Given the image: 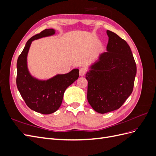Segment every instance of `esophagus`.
<instances>
[{"instance_id": "34e87169", "label": "esophagus", "mask_w": 156, "mask_h": 156, "mask_svg": "<svg viewBox=\"0 0 156 156\" xmlns=\"http://www.w3.org/2000/svg\"><path fill=\"white\" fill-rule=\"evenodd\" d=\"M86 72H87L86 69L81 68V69H79V75H80V76H84V75H85Z\"/></svg>"}]
</instances>
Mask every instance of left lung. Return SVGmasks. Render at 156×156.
Listing matches in <instances>:
<instances>
[{"instance_id":"8db88e82","label":"left lung","mask_w":156,"mask_h":156,"mask_svg":"<svg viewBox=\"0 0 156 156\" xmlns=\"http://www.w3.org/2000/svg\"><path fill=\"white\" fill-rule=\"evenodd\" d=\"M107 52L101 53L86 74L87 100L101 114L119 108L132 93L136 66L130 47L115 33L107 30Z\"/></svg>"}]
</instances>
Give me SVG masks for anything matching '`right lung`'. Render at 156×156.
I'll return each mask as SVG.
<instances>
[{
  "mask_svg": "<svg viewBox=\"0 0 156 156\" xmlns=\"http://www.w3.org/2000/svg\"><path fill=\"white\" fill-rule=\"evenodd\" d=\"M55 34L54 29H45L27 41L17 62L16 84L27 105L41 114L49 115L58 109L64 93L79 77V69H73L66 74H58L46 81L33 77L27 68V58L32 41Z\"/></svg>",
  "mask_w": 156,
  "mask_h": 156,
  "instance_id": "1",
  "label": "right lung"
}]
</instances>
